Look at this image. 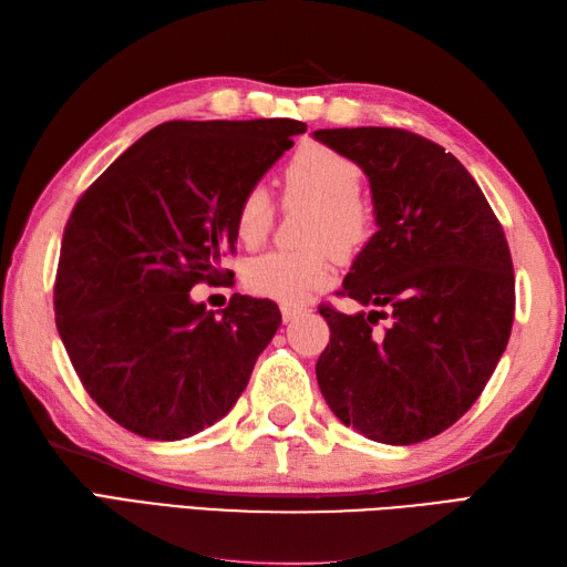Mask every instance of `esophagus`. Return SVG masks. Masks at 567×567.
Here are the masks:
<instances>
[{"label": "esophagus", "mask_w": 567, "mask_h": 567, "mask_svg": "<svg viewBox=\"0 0 567 567\" xmlns=\"http://www.w3.org/2000/svg\"><path fill=\"white\" fill-rule=\"evenodd\" d=\"M280 311H282V319H285V323L295 321V319H299V316H301V309H299V307H292V305H282V307H280Z\"/></svg>", "instance_id": "obj_1"}]
</instances>
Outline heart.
Returning a JSON list of instances; mask_svg holds the SVG:
<instances>
[{"label": "heart", "instance_id": "obj_1", "mask_svg": "<svg viewBox=\"0 0 567 567\" xmlns=\"http://www.w3.org/2000/svg\"><path fill=\"white\" fill-rule=\"evenodd\" d=\"M285 200L309 203L301 241L316 244L305 251H270L254 258L246 266L244 280L251 292L301 305L313 289L331 282L326 248L333 256L346 258L364 244L372 227V209L360 195L362 171L348 156L323 147L305 144L287 162ZM272 224V200L262 186L248 188L236 207L234 227L244 246L266 241Z\"/></svg>", "mask_w": 567, "mask_h": 567}]
</instances>
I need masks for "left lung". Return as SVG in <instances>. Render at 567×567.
Here are the masks:
<instances>
[{"mask_svg":"<svg viewBox=\"0 0 567 567\" xmlns=\"http://www.w3.org/2000/svg\"><path fill=\"white\" fill-rule=\"evenodd\" d=\"M370 178L377 231L343 295L384 311L321 307L331 343L316 379L340 423L384 444L452 427L507 348L515 319L509 246L478 183L454 154L399 127L316 130Z\"/></svg>","mask_w":567,"mask_h":567,"instance_id":"left-lung-1","label":"left lung"}]
</instances>
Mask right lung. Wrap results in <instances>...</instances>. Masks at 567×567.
<instances>
[{
	"instance_id": "add662e5",
	"label": "right lung",
	"mask_w": 567,
	"mask_h": 567,
	"mask_svg": "<svg viewBox=\"0 0 567 567\" xmlns=\"http://www.w3.org/2000/svg\"><path fill=\"white\" fill-rule=\"evenodd\" d=\"M307 125L171 121L103 171L64 227L55 323L89 396L147 440L193 437L227 415L280 328L270 299H190L219 278L241 195ZM229 272V270H227Z\"/></svg>"
}]
</instances>
